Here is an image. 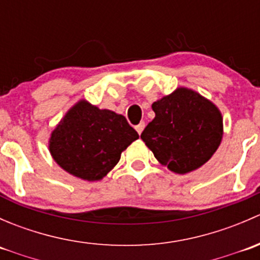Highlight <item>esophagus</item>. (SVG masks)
Segmentation results:
<instances>
[{
  "label": "esophagus",
  "mask_w": 260,
  "mask_h": 260,
  "mask_svg": "<svg viewBox=\"0 0 260 260\" xmlns=\"http://www.w3.org/2000/svg\"><path fill=\"white\" fill-rule=\"evenodd\" d=\"M143 129H145V122H141L140 124L136 125V131H137V132H138V135H141Z\"/></svg>",
  "instance_id": "obj_1"
}]
</instances>
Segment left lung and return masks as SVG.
I'll list each match as a JSON object with an SVG mask.
<instances>
[{"instance_id": "left-lung-1", "label": "left lung", "mask_w": 260, "mask_h": 260, "mask_svg": "<svg viewBox=\"0 0 260 260\" xmlns=\"http://www.w3.org/2000/svg\"><path fill=\"white\" fill-rule=\"evenodd\" d=\"M154 118L141 135L162 166L179 175L200 169L222 140V115L211 101L180 86L152 104Z\"/></svg>"}]
</instances>
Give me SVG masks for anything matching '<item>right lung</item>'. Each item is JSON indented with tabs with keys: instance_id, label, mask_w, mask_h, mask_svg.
Wrapping results in <instances>:
<instances>
[{
	"instance_id": "obj_1",
	"label": "right lung",
	"mask_w": 260,
	"mask_h": 260,
	"mask_svg": "<svg viewBox=\"0 0 260 260\" xmlns=\"http://www.w3.org/2000/svg\"><path fill=\"white\" fill-rule=\"evenodd\" d=\"M138 137L122 114L99 109L81 99L54 128L49 151L64 171L81 180L99 181Z\"/></svg>"
}]
</instances>
